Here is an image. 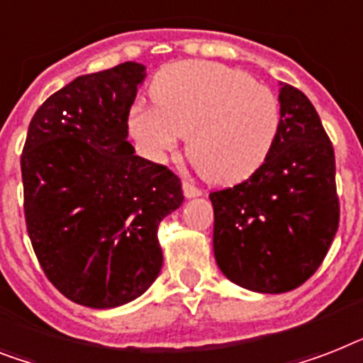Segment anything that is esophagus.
<instances>
[{"instance_id": "obj_1", "label": "esophagus", "mask_w": 363, "mask_h": 363, "mask_svg": "<svg viewBox=\"0 0 363 363\" xmlns=\"http://www.w3.org/2000/svg\"><path fill=\"white\" fill-rule=\"evenodd\" d=\"M182 191H184V196H186L188 199H190V197L201 196V190H199L197 186H194V184H191V182H188V181L182 182Z\"/></svg>"}]
</instances>
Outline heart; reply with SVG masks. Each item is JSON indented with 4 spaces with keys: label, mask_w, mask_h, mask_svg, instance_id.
I'll use <instances>...</instances> for the list:
<instances>
[{
    "label": "heart",
    "mask_w": 363,
    "mask_h": 363,
    "mask_svg": "<svg viewBox=\"0 0 363 363\" xmlns=\"http://www.w3.org/2000/svg\"><path fill=\"white\" fill-rule=\"evenodd\" d=\"M155 106H134L128 128L141 151L164 160L186 135V155L212 184H238L278 143L281 106L268 85L212 61H179L155 76Z\"/></svg>",
    "instance_id": "heart-1"
}]
</instances>
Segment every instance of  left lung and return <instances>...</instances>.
Masks as SVG:
<instances>
[{"label": "left lung", "mask_w": 363, "mask_h": 363, "mask_svg": "<svg viewBox=\"0 0 363 363\" xmlns=\"http://www.w3.org/2000/svg\"><path fill=\"white\" fill-rule=\"evenodd\" d=\"M281 128L261 169L212 191L214 257L233 284L279 294L300 287L340 225L335 156L319 113L293 85L279 87Z\"/></svg>", "instance_id": "left-lung-1"}]
</instances>
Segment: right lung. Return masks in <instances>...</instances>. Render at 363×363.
Wrapping results in <instances>:
<instances>
[{
    "label": "right lung",
    "instance_id": "1",
    "mask_svg": "<svg viewBox=\"0 0 363 363\" xmlns=\"http://www.w3.org/2000/svg\"><path fill=\"white\" fill-rule=\"evenodd\" d=\"M143 79L134 61L78 76L35 111L20 158L35 255L59 293L87 308L151 287L164 261L158 223L184 199L181 179L126 141Z\"/></svg>",
    "mask_w": 363,
    "mask_h": 363
}]
</instances>
